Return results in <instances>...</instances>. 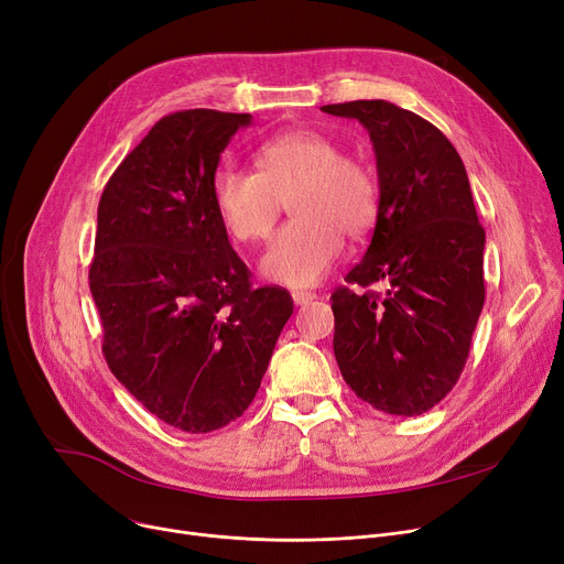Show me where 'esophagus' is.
Returning <instances> with one entry per match:
<instances>
[{
	"label": "esophagus",
	"instance_id": "obj_1",
	"mask_svg": "<svg viewBox=\"0 0 564 564\" xmlns=\"http://www.w3.org/2000/svg\"><path fill=\"white\" fill-rule=\"evenodd\" d=\"M317 297L315 292H308V290H294L292 292V302L297 304V306H306L308 302H313Z\"/></svg>",
	"mask_w": 564,
	"mask_h": 564
}]
</instances>
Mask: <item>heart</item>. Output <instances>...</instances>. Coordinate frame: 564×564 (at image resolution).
I'll list each match as a JSON object with an SVG mask.
<instances>
[{
  "instance_id": "heart-1",
  "label": "heart",
  "mask_w": 564,
  "mask_h": 564,
  "mask_svg": "<svg viewBox=\"0 0 564 564\" xmlns=\"http://www.w3.org/2000/svg\"><path fill=\"white\" fill-rule=\"evenodd\" d=\"M253 171L219 166L210 198L235 242L267 237L290 197V219L267 247L260 270L283 285H313L329 274L345 240L364 235L377 219L379 189L370 169L345 158L343 145L317 130H285L258 145Z\"/></svg>"
}]
</instances>
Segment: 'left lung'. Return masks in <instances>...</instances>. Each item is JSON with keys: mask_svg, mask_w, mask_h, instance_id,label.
<instances>
[{"mask_svg": "<svg viewBox=\"0 0 564 564\" xmlns=\"http://www.w3.org/2000/svg\"><path fill=\"white\" fill-rule=\"evenodd\" d=\"M368 130L379 210L364 260L338 288L334 354L347 387L393 416H421L457 383L485 304V228L464 162L425 118L387 100L324 105Z\"/></svg>", "mask_w": 564, "mask_h": 564, "instance_id": "left-lung-1", "label": "left lung"}]
</instances>
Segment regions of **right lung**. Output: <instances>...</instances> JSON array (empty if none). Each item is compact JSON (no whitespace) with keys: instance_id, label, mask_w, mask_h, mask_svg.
I'll return each instance as SVG.
<instances>
[{"instance_id":"1","label":"right lung","mask_w":564,"mask_h":564,"mask_svg":"<svg viewBox=\"0 0 564 564\" xmlns=\"http://www.w3.org/2000/svg\"><path fill=\"white\" fill-rule=\"evenodd\" d=\"M251 113L164 116L109 177L88 270L109 370L160 421L189 434L240 419L292 315L283 288H253L210 181Z\"/></svg>"}]
</instances>
